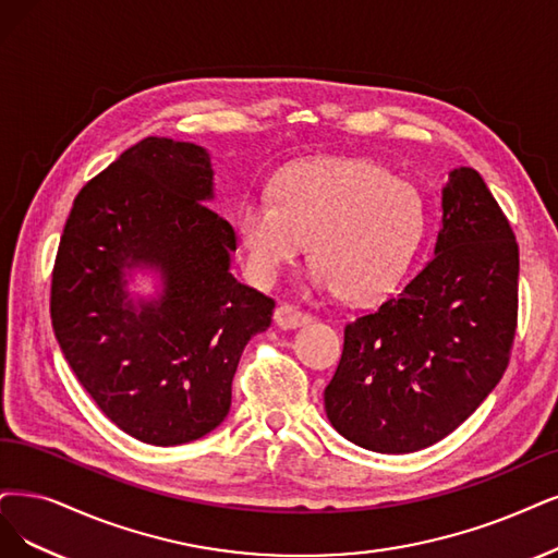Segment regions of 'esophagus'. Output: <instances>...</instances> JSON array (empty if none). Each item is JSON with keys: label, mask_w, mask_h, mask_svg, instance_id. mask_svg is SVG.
I'll list each match as a JSON object with an SVG mask.
<instances>
[{"label": "esophagus", "mask_w": 558, "mask_h": 558, "mask_svg": "<svg viewBox=\"0 0 558 558\" xmlns=\"http://www.w3.org/2000/svg\"><path fill=\"white\" fill-rule=\"evenodd\" d=\"M274 319H276V324H278L280 328H299V326H303V324H311V322H313L311 315L299 311L296 305H290V303L278 305Z\"/></svg>", "instance_id": "esophagus-1"}]
</instances>
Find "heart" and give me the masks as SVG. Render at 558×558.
I'll list each match as a JSON object with an SVG mask.
<instances>
[{"label":"heart","instance_id":"1","mask_svg":"<svg viewBox=\"0 0 558 558\" xmlns=\"http://www.w3.org/2000/svg\"><path fill=\"white\" fill-rule=\"evenodd\" d=\"M236 232L259 284L294 266L313 241L315 290L365 303L393 292L409 271L425 232V202L414 183L375 160L326 156L284 168L271 197H243Z\"/></svg>","mask_w":558,"mask_h":558}]
</instances>
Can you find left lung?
Listing matches in <instances>:
<instances>
[{"mask_svg":"<svg viewBox=\"0 0 558 558\" xmlns=\"http://www.w3.org/2000/svg\"><path fill=\"white\" fill-rule=\"evenodd\" d=\"M432 257L404 290L344 326L324 390L352 444L402 456L448 437L504 377L518 326L520 247L473 168L448 174Z\"/></svg>","mask_w":558,"mask_h":558,"instance_id":"left-lung-1","label":"left lung"}]
</instances>
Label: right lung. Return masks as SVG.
I'll list each match as a JSON object with an SVG mask.
<instances>
[{
	"instance_id": "1",
	"label": "right lung",
	"mask_w": 558,
	"mask_h": 558,
	"mask_svg": "<svg viewBox=\"0 0 558 558\" xmlns=\"http://www.w3.org/2000/svg\"><path fill=\"white\" fill-rule=\"evenodd\" d=\"M211 199L209 151L144 137L77 193L59 241L61 352L102 414L151 446L225 421L243 347L274 317L276 301L232 276L236 234ZM135 270L159 276L156 298L128 292Z\"/></svg>"
}]
</instances>
